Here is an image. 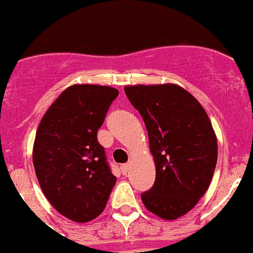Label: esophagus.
I'll use <instances>...</instances> for the list:
<instances>
[{"label": "esophagus", "instance_id": "obj_1", "mask_svg": "<svg viewBox=\"0 0 253 253\" xmlns=\"http://www.w3.org/2000/svg\"><path fill=\"white\" fill-rule=\"evenodd\" d=\"M120 169H122L123 175H128L129 169H130V165H129V163H125V165H122Z\"/></svg>", "mask_w": 253, "mask_h": 253}]
</instances>
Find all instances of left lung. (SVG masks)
Segmentation results:
<instances>
[{
  "label": "left lung",
  "instance_id": "obj_1",
  "mask_svg": "<svg viewBox=\"0 0 253 253\" xmlns=\"http://www.w3.org/2000/svg\"><path fill=\"white\" fill-rule=\"evenodd\" d=\"M142 115L156 165L144 207L166 220L185 215L207 193L218 158L216 135L200 102L175 84L124 87Z\"/></svg>",
  "mask_w": 253,
  "mask_h": 253
}]
</instances>
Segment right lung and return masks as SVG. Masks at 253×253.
<instances>
[{
	"instance_id": "add662e5",
	"label": "right lung",
	"mask_w": 253,
	"mask_h": 253,
	"mask_svg": "<svg viewBox=\"0 0 253 253\" xmlns=\"http://www.w3.org/2000/svg\"><path fill=\"white\" fill-rule=\"evenodd\" d=\"M118 95L110 86H69L38 126L33 147L38 181L53 208L73 222L99 216L115 186L97 130Z\"/></svg>"
}]
</instances>
